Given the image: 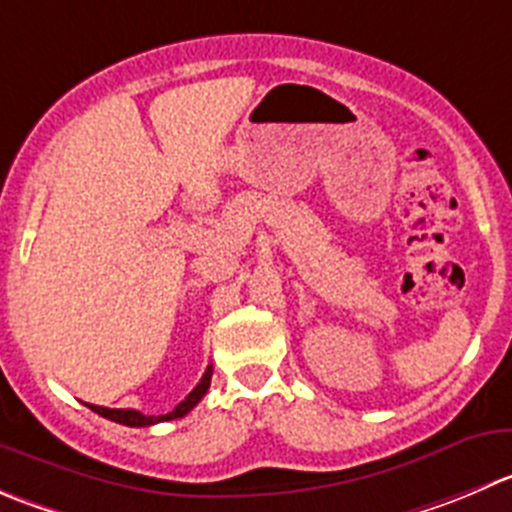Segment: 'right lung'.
<instances>
[{
    "label": "right lung",
    "mask_w": 512,
    "mask_h": 512,
    "mask_svg": "<svg viewBox=\"0 0 512 512\" xmlns=\"http://www.w3.org/2000/svg\"><path fill=\"white\" fill-rule=\"evenodd\" d=\"M210 380H212V365H207L205 375H202V380L197 382L195 390H192L190 395H187L185 400H182L180 405H177L172 413L167 415H142L140 410H117V408H102V405H87L89 410H94L97 415H102V418L112 420V423H119V425H127V428H150V425H157V423H165V420H177V418H185L187 413H190L192 408H195L197 403H200L202 398H205L207 388H210Z\"/></svg>",
    "instance_id": "right-lung-1"
}]
</instances>
